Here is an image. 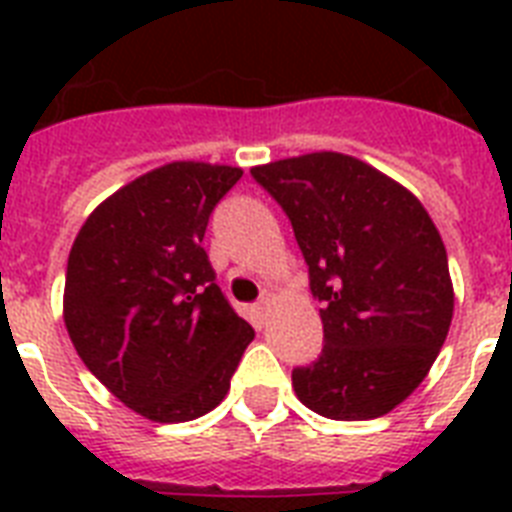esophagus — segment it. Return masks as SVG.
<instances>
[{
    "mask_svg": "<svg viewBox=\"0 0 512 512\" xmlns=\"http://www.w3.org/2000/svg\"><path fill=\"white\" fill-rule=\"evenodd\" d=\"M268 308H271V297L265 295L263 300H260V303L255 305V316H257V319L263 321V319H265V313H268Z\"/></svg>",
    "mask_w": 512,
    "mask_h": 512,
    "instance_id": "34e87169",
    "label": "esophagus"
}]
</instances>
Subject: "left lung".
<instances>
[{"label":"left lung","mask_w":512,"mask_h":512,"mask_svg":"<svg viewBox=\"0 0 512 512\" xmlns=\"http://www.w3.org/2000/svg\"><path fill=\"white\" fill-rule=\"evenodd\" d=\"M279 201L319 297L324 350L292 388L329 420L393 412L449 335L454 287L436 223L409 188L337 151L252 167Z\"/></svg>","instance_id":"obj_1"}]
</instances>
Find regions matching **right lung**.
<instances>
[{
    "mask_svg": "<svg viewBox=\"0 0 512 512\" xmlns=\"http://www.w3.org/2000/svg\"><path fill=\"white\" fill-rule=\"evenodd\" d=\"M241 167L170 162L92 209L68 255L63 321L84 366L132 412H212L255 329L233 313L201 247Z\"/></svg>",
    "mask_w": 512,
    "mask_h": 512,
    "instance_id": "1",
    "label": "right lung"
}]
</instances>
